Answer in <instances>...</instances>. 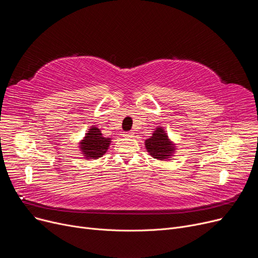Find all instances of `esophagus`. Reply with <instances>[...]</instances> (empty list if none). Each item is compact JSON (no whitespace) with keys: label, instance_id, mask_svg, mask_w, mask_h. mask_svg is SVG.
<instances>
[{"label":"esophagus","instance_id":"obj_1","mask_svg":"<svg viewBox=\"0 0 258 258\" xmlns=\"http://www.w3.org/2000/svg\"><path fill=\"white\" fill-rule=\"evenodd\" d=\"M123 136L125 138H131V137H133V133L132 132H124Z\"/></svg>","mask_w":258,"mask_h":258}]
</instances>
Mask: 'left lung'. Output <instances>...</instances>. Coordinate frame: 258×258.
I'll return each instance as SVG.
<instances>
[{
	"instance_id": "1",
	"label": "left lung",
	"mask_w": 258,
	"mask_h": 258,
	"mask_svg": "<svg viewBox=\"0 0 258 258\" xmlns=\"http://www.w3.org/2000/svg\"><path fill=\"white\" fill-rule=\"evenodd\" d=\"M146 148L152 157L159 160L170 158L175 150L174 145L170 142L165 131L161 127H158L152 134L151 138L146 140Z\"/></svg>"
}]
</instances>
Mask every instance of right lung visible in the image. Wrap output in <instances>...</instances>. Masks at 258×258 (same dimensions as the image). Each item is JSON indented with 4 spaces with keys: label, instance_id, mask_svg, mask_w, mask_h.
<instances>
[{
    "label": "right lung",
    "instance_id": "right-lung-1",
    "mask_svg": "<svg viewBox=\"0 0 258 258\" xmlns=\"http://www.w3.org/2000/svg\"><path fill=\"white\" fill-rule=\"evenodd\" d=\"M110 144V138H105L99 128L92 126L81 142V150L86 159H97L106 153Z\"/></svg>",
    "mask_w": 258,
    "mask_h": 258
}]
</instances>
